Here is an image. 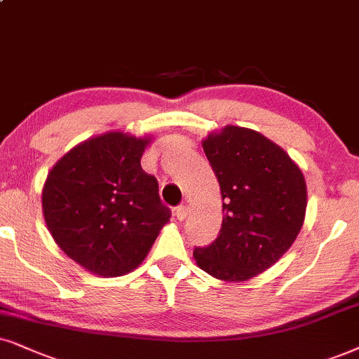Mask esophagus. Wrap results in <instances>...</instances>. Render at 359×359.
I'll use <instances>...</instances> for the list:
<instances>
[{
    "label": "esophagus",
    "mask_w": 359,
    "mask_h": 359,
    "mask_svg": "<svg viewBox=\"0 0 359 359\" xmlns=\"http://www.w3.org/2000/svg\"><path fill=\"white\" fill-rule=\"evenodd\" d=\"M187 207L185 205H179V207H175V217H177V220H184L185 217H187Z\"/></svg>",
    "instance_id": "34e87169"
}]
</instances>
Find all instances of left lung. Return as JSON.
I'll use <instances>...</instances> for the list:
<instances>
[{
  "instance_id": "1",
  "label": "left lung",
  "mask_w": 359,
  "mask_h": 359,
  "mask_svg": "<svg viewBox=\"0 0 359 359\" xmlns=\"http://www.w3.org/2000/svg\"><path fill=\"white\" fill-rule=\"evenodd\" d=\"M220 185L219 237L195 247L197 265L219 280L243 281L292 247L306 210V185L288 154L255 130L226 126L202 144Z\"/></svg>"
}]
</instances>
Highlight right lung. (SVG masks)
Instances as JSON below:
<instances>
[{"instance_id": "1", "label": "right lung", "mask_w": 359, "mask_h": 359, "mask_svg": "<svg viewBox=\"0 0 359 359\" xmlns=\"http://www.w3.org/2000/svg\"><path fill=\"white\" fill-rule=\"evenodd\" d=\"M146 144L107 133L79 144L49 172L44 220L59 248L90 273L133 271L170 219L157 179L140 167Z\"/></svg>"}]
</instances>
